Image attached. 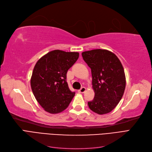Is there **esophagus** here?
<instances>
[{
    "label": "esophagus",
    "instance_id": "obj_1",
    "mask_svg": "<svg viewBox=\"0 0 152 152\" xmlns=\"http://www.w3.org/2000/svg\"><path fill=\"white\" fill-rule=\"evenodd\" d=\"M86 91V87H82L80 89H79V91H78V92H79V93H85Z\"/></svg>",
    "mask_w": 152,
    "mask_h": 152
}]
</instances>
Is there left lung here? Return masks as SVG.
<instances>
[{
    "label": "left lung",
    "instance_id": "1",
    "mask_svg": "<svg viewBox=\"0 0 152 152\" xmlns=\"http://www.w3.org/2000/svg\"><path fill=\"white\" fill-rule=\"evenodd\" d=\"M91 69L94 98L88 102L92 111L99 115L110 113L122 98L126 88L124 68L115 54L106 49H93L82 53Z\"/></svg>",
    "mask_w": 152,
    "mask_h": 152
}]
</instances>
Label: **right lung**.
<instances>
[{"label": "right lung", "mask_w": 152, "mask_h": 152, "mask_svg": "<svg viewBox=\"0 0 152 152\" xmlns=\"http://www.w3.org/2000/svg\"><path fill=\"white\" fill-rule=\"evenodd\" d=\"M79 56L77 52L54 50L36 63L30 84L35 99L45 111L60 113L70 103L75 93L69 89L66 73Z\"/></svg>", "instance_id": "add662e5"}]
</instances>
